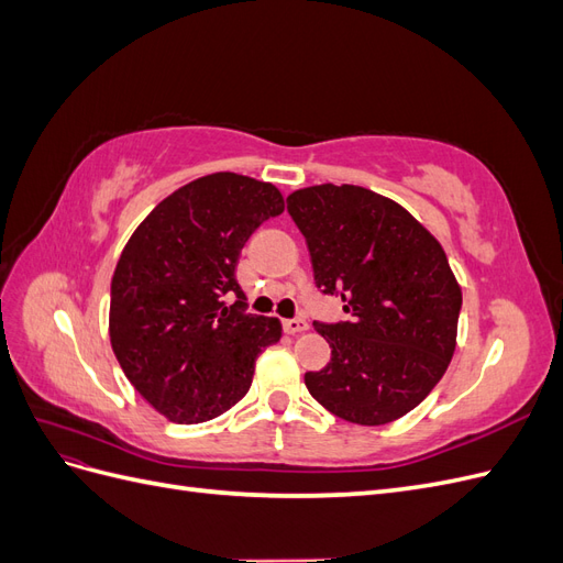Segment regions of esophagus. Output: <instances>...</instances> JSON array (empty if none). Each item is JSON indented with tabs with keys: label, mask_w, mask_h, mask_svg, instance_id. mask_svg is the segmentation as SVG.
Here are the masks:
<instances>
[{
	"label": "esophagus",
	"mask_w": 563,
	"mask_h": 563,
	"mask_svg": "<svg viewBox=\"0 0 563 563\" xmlns=\"http://www.w3.org/2000/svg\"><path fill=\"white\" fill-rule=\"evenodd\" d=\"M284 331L286 333H302L308 331V321H305L302 317H294V319H284Z\"/></svg>",
	"instance_id": "1"
}]
</instances>
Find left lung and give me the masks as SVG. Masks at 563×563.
<instances>
[{
    "mask_svg": "<svg viewBox=\"0 0 563 563\" xmlns=\"http://www.w3.org/2000/svg\"><path fill=\"white\" fill-rule=\"evenodd\" d=\"M321 294L347 321H314L331 362L305 373L333 416L385 424L430 395L455 352L463 294L444 249L397 201L360 185H312L286 197Z\"/></svg>",
    "mask_w": 563,
    "mask_h": 563,
    "instance_id": "8db88e82",
    "label": "left lung"
}]
</instances>
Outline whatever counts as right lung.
<instances>
[{
  "instance_id": "obj_1",
  "label": "right lung",
  "mask_w": 563,
  "mask_h": 563,
  "mask_svg": "<svg viewBox=\"0 0 563 563\" xmlns=\"http://www.w3.org/2000/svg\"><path fill=\"white\" fill-rule=\"evenodd\" d=\"M282 211L272 183L211 174L159 201L119 255L110 343L124 376L166 420L225 413L249 391L258 354L282 338L279 319L246 312L234 277L249 236Z\"/></svg>"
}]
</instances>
